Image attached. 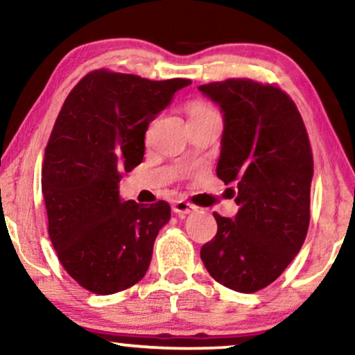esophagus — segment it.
<instances>
[{"label": "esophagus", "instance_id": "34e87169", "mask_svg": "<svg viewBox=\"0 0 355 355\" xmlns=\"http://www.w3.org/2000/svg\"><path fill=\"white\" fill-rule=\"evenodd\" d=\"M172 210L175 213H178V215H189V213L195 211V205L185 202V200H177V202L173 203Z\"/></svg>", "mask_w": 355, "mask_h": 355}]
</instances>
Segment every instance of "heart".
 I'll return each mask as SVG.
<instances>
[{
    "mask_svg": "<svg viewBox=\"0 0 355 355\" xmlns=\"http://www.w3.org/2000/svg\"><path fill=\"white\" fill-rule=\"evenodd\" d=\"M185 110H187V114H189L190 121H195V119L207 117V115H210V114L215 112V109H213L210 104H207V102H203V101H190V102H187Z\"/></svg>",
    "mask_w": 355,
    "mask_h": 355,
    "instance_id": "1",
    "label": "heart"
}]
</instances>
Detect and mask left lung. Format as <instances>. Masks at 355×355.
Instances as JSON below:
<instances>
[{"mask_svg":"<svg viewBox=\"0 0 355 355\" xmlns=\"http://www.w3.org/2000/svg\"><path fill=\"white\" fill-rule=\"evenodd\" d=\"M220 104L225 130L216 175L240 205L234 220L213 213L215 238L200 251L210 276L256 293L281 276L309 228L313 150L296 104L275 84L226 79L200 85Z\"/></svg>","mask_w":355,"mask_h":355,"instance_id":"8db88e82","label":"left lung"}]
</instances>
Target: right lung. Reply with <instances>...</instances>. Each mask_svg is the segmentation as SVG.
Segmentation results:
<instances>
[{
	"instance_id": "obj_1",
	"label": "right lung",
	"mask_w": 355,
	"mask_h": 355,
	"mask_svg": "<svg viewBox=\"0 0 355 355\" xmlns=\"http://www.w3.org/2000/svg\"><path fill=\"white\" fill-rule=\"evenodd\" d=\"M189 84L97 69L64 101L46 145L41 189L55 254L87 291H123L148 270L170 205L122 202L119 182L142 164L148 122Z\"/></svg>"
}]
</instances>
